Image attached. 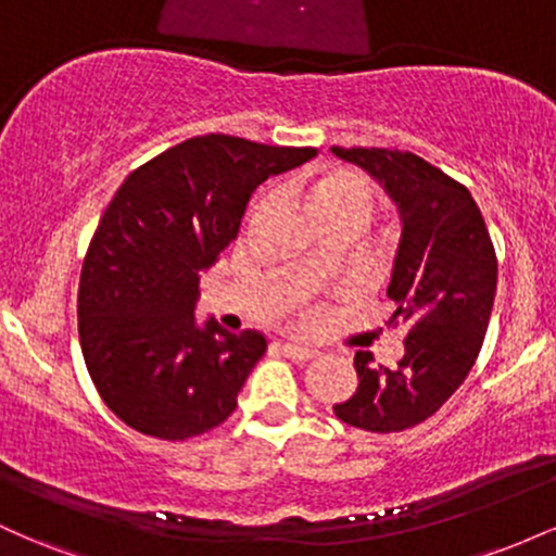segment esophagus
I'll use <instances>...</instances> for the list:
<instances>
[{
	"label": "esophagus",
	"mask_w": 556,
	"mask_h": 556,
	"mask_svg": "<svg viewBox=\"0 0 556 556\" xmlns=\"http://www.w3.org/2000/svg\"><path fill=\"white\" fill-rule=\"evenodd\" d=\"M282 353L290 361H314V358H318V350L300 348V344H292V342H285L282 344Z\"/></svg>",
	"instance_id": "1"
}]
</instances>
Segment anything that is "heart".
Instances as JSON below:
<instances>
[{
	"instance_id": "obj_1",
	"label": "heart",
	"mask_w": 556,
	"mask_h": 556,
	"mask_svg": "<svg viewBox=\"0 0 556 556\" xmlns=\"http://www.w3.org/2000/svg\"><path fill=\"white\" fill-rule=\"evenodd\" d=\"M266 201L253 206V216L264 208ZM376 188L368 177L353 169H334L318 177L311 188V206L321 222L337 219V216H361L363 222L374 212Z\"/></svg>"
}]
</instances>
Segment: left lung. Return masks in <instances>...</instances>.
Here are the masks:
<instances>
[{"label":"left lung","instance_id":"obj_1","mask_svg":"<svg viewBox=\"0 0 556 556\" xmlns=\"http://www.w3.org/2000/svg\"><path fill=\"white\" fill-rule=\"evenodd\" d=\"M397 203L402 235L387 295L389 324H405V355L376 366L355 353L358 389L334 405L342 424L374 433L405 431L455 394L481 353L496 295V253L470 190L410 151L342 149Z\"/></svg>","mask_w":556,"mask_h":556}]
</instances>
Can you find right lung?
<instances>
[{
	"mask_svg": "<svg viewBox=\"0 0 556 556\" xmlns=\"http://www.w3.org/2000/svg\"><path fill=\"white\" fill-rule=\"evenodd\" d=\"M314 156L212 132L119 185L83 261L78 331L101 400L130 429L185 442L232 416L266 337L198 327V282L238 238L253 190Z\"/></svg>",
	"mask_w": 556,
	"mask_h": 556,
	"instance_id": "right-lung-1",
	"label": "right lung"
}]
</instances>
